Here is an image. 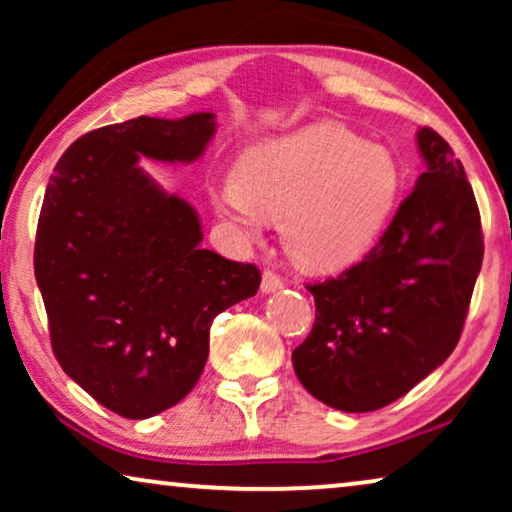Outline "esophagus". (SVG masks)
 I'll use <instances>...</instances> for the list:
<instances>
[{"instance_id": "esophagus-1", "label": "esophagus", "mask_w": 512, "mask_h": 512, "mask_svg": "<svg viewBox=\"0 0 512 512\" xmlns=\"http://www.w3.org/2000/svg\"><path fill=\"white\" fill-rule=\"evenodd\" d=\"M279 289H284V282L279 279L275 272H263V279H261V291L263 293H275Z\"/></svg>"}]
</instances>
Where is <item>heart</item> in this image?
Instances as JSON below:
<instances>
[{
    "label": "heart",
    "mask_w": 512,
    "mask_h": 512,
    "mask_svg": "<svg viewBox=\"0 0 512 512\" xmlns=\"http://www.w3.org/2000/svg\"><path fill=\"white\" fill-rule=\"evenodd\" d=\"M401 170L389 149L338 123H312L251 144L235 177L209 188L214 212L261 240L268 216L293 261L338 270L373 247L394 212Z\"/></svg>",
    "instance_id": "heart-1"
}]
</instances>
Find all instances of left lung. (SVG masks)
<instances>
[{"label": "left lung", "mask_w": 512, "mask_h": 512, "mask_svg": "<svg viewBox=\"0 0 512 512\" xmlns=\"http://www.w3.org/2000/svg\"><path fill=\"white\" fill-rule=\"evenodd\" d=\"M426 170L361 263L307 286L314 326L293 370L342 412L394 403L433 373L464 328L482 268V228L464 165L436 130L419 128Z\"/></svg>", "instance_id": "8db88e82"}]
</instances>
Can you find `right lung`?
Returning <instances> with one entry per match:
<instances>
[{
	"mask_svg": "<svg viewBox=\"0 0 512 512\" xmlns=\"http://www.w3.org/2000/svg\"><path fill=\"white\" fill-rule=\"evenodd\" d=\"M214 114L139 116L62 153L41 205L34 275L55 359L128 419L177 405L200 380L214 317L256 296L261 272L202 249L198 212L139 167L193 163Z\"/></svg>",
	"mask_w": 512,
	"mask_h": 512,
	"instance_id": "obj_1",
	"label": "right lung"
}]
</instances>
